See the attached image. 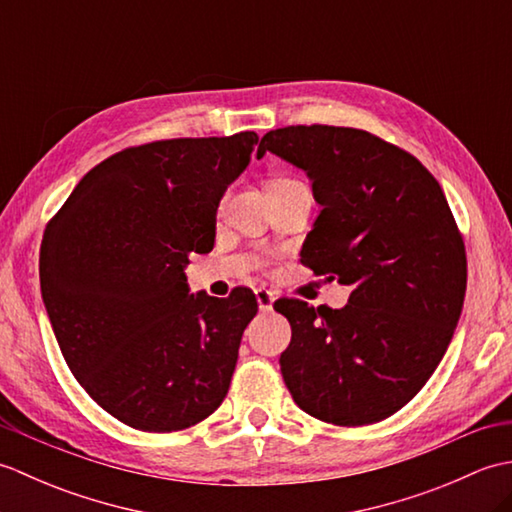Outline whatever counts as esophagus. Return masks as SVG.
<instances>
[{"label":"esophagus","mask_w":512,"mask_h":512,"mask_svg":"<svg viewBox=\"0 0 512 512\" xmlns=\"http://www.w3.org/2000/svg\"><path fill=\"white\" fill-rule=\"evenodd\" d=\"M255 297H257L259 312H270V310H273V303H275V299H277L275 292L259 288V290H255Z\"/></svg>","instance_id":"34e87169"}]
</instances>
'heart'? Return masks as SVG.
I'll return each mask as SVG.
<instances>
[{
	"label": "heart",
	"instance_id": "b5f03b06",
	"mask_svg": "<svg viewBox=\"0 0 512 512\" xmlns=\"http://www.w3.org/2000/svg\"><path fill=\"white\" fill-rule=\"evenodd\" d=\"M281 182H288V180H281Z\"/></svg>",
	"mask_w": 512,
	"mask_h": 512
}]
</instances>
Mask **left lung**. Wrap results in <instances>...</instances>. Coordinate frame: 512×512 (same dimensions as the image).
I'll return each mask as SVG.
<instances>
[{"instance_id":"left-lung-1","label":"left lung","mask_w":512,"mask_h":512,"mask_svg":"<svg viewBox=\"0 0 512 512\" xmlns=\"http://www.w3.org/2000/svg\"><path fill=\"white\" fill-rule=\"evenodd\" d=\"M266 151L306 171L321 204L301 264L352 288L341 310L275 303L292 328L281 374L323 422L385 420L436 372L462 314L466 255L447 198L418 158L363 129H273Z\"/></svg>"}]
</instances>
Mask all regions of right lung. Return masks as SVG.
Instances as JSON below:
<instances>
[{"label": "right lung", "instance_id": "obj_1", "mask_svg": "<svg viewBox=\"0 0 512 512\" xmlns=\"http://www.w3.org/2000/svg\"><path fill=\"white\" fill-rule=\"evenodd\" d=\"M255 132L173 138L118 151L76 184L46 226L41 297L61 354L96 405L140 431H180L222 405L257 299L191 292V253Z\"/></svg>", "mask_w": 512, "mask_h": 512}]
</instances>
